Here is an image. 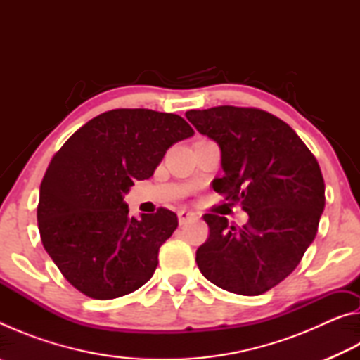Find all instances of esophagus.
I'll list each match as a JSON object with an SVG mask.
<instances>
[{"mask_svg": "<svg viewBox=\"0 0 360 360\" xmlns=\"http://www.w3.org/2000/svg\"><path fill=\"white\" fill-rule=\"evenodd\" d=\"M178 219H179V225H184L188 221H192L195 219V214L192 211H187V210H179L178 211Z\"/></svg>", "mask_w": 360, "mask_h": 360, "instance_id": "obj_1", "label": "esophagus"}]
</instances>
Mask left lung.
Instances as JSON below:
<instances>
[{
	"mask_svg": "<svg viewBox=\"0 0 360 360\" xmlns=\"http://www.w3.org/2000/svg\"><path fill=\"white\" fill-rule=\"evenodd\" d=\"M186 117L221 148L224 176L212 188L249 216L236 229L205 214L210 236L197 249V265L224 290L264 294L295 270L318 233L326 206L319 163L285 122L262 109L216 106Z\"/></svg>",
	"mask_w": 360,
	"mask_h": 360,
	"instance_id": "1",
	"label": "left lung"
}]
</instances>
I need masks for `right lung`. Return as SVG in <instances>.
Wrapping results in <instances>:
<instances>
[{
  "label": "right lung",
  "mask_w": 360,
  "mask_h": 360,
  "mask_svg": "<svg viewBox=\"0 0 360 360\" xmlns=\"http://www.w3.org/2000/svg\"><path fill=\"white\" fill-rule=\"evenodd\" d=\"M192 135L181 115L112 109L72 133L52 157L39 188L41 241L84 295L111 300L154 275L158 249L178 217L167 208L130 217L124 195L133 181L154 174L174 143Z\"/></svg>",
  "instance_id": "obj_1"
}]
</instances>
